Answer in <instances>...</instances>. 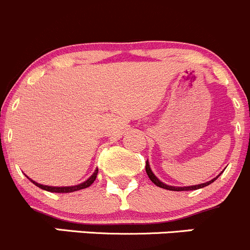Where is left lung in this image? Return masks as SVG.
Instances as JSON below:
<instances>
[{"instance_id":"obj_1","label":"left lung","mask_w":250,"mask_h":250,"mask_svg":"<svg viewBox=\"0 0 250 250\" xmlns=\"http://www.w3.org/2000/svg\"><path fill=\"white\" fill-rule=\"evenodd\" d=\"M146 174H148L149 179H150L151 182L154 183L155 185H158V187L163 188V189H166V190H172V191H188V190H196V189H201V188H205L207 187V185L212 184L213 182L215 181V179L218 178V177L220 176V174H218L215 178L210 179L209 182H206V183H202V184H197V185H189V187H172V185H167L165 184V183H163L160 181V179L158 178V177L155 176V174L153 173V171H151L150 166H149V163L148 160H146Z\"/></svg>"}]
</instances>
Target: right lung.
<instances>
[{"label":"right lung","mask_w":250,"mask_h":250,"mask_svg":"<svg viewBox=\"0 0 250 250\" xmlns=\"http://www.w3.org/2000/svg\"><path fill=\"white\" fill-rule=\"evenodd\" d=\"M97 173H99V169L96 168V169H95L94 173H92L91 176H90L89 178H87L85 182L81 183V184H78V185H72V187H50V185H43V184H40V183H37V182L32 181V179L29 178V177H27V178H29L30 181L32 182L33 184L36 185V187L41 188V189L47 190V191H50V192H62V194H63V192H73V191H78V190L85 189V188L90 187V185H91L92 183L95 182V179H96Z\"/></svg>","instance_id":"1"}]
</instances>
